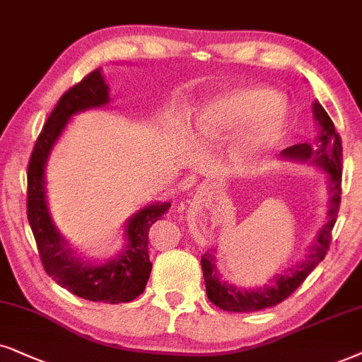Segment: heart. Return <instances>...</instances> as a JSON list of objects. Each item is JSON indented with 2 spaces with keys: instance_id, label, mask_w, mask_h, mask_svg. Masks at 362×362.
Returning <instances> with one entry per match:
<instances>
[{
  "instance_id": "b5f03b06",
  "label": "heart",
  "mask_w": 362,
  "mask_h": 362,
  "mask_svg": "<svg viewBox=\"0 0 362 362\" xmlns=\"http://www.w3.org/2000/svg\"><path fill=\"white\" fill-rule=\"evenodd\" d=\"M269 100L268 90L242 89L211 104L202 119L204 131L214 137L233 136L252 119L233 148V160L240 168L255 165L281 137L283 114Z\"/></svg>"
}]
</instances>
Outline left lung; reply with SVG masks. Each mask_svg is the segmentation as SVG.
<instances>
[{"label": "left lung", "instance_id": "1", "mask_svg": "<svg viewBox=\"0 0 362 362\" xmlns=\"http://www.w3.org/2000/svg\"><path fill=\"white\" fill-rule=\"evenodd\" d=\"M315 119L320 124V136L313 144H296L283 151V157L293 160H310L316 165L325 168L329 173V210H327V221L317 235L316 243L310 248L308 257L296 268H288L269 285L257 290H243L220 278L216 272L214 253L206 252L202 255V269H204L206 296L215 306L230 313H253L264 310V308L276 306L278 303L285 301L288 296L298 290V286L308 278L315 267L326 257L331 245V233L338 218L341 204V182H343V144L339 134L336 132L334 124L322 105L315 103L313 105Z\"/></svg>", "mask_w": 362, "mask_h": 362}]
</instances>
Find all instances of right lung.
<instances>
[{"mask_svg": "<svg viewBox=\"0 0 362 362\" xmlns=\"http://www.w3.org/2000/svg\"><path fill=\"white\" fill-rule=\"evenodd\" d=\"M109 103V90L100 71L89 72L67 89L47 117L28 163V221L35 235L45 272L72 295L89 301L129 303L146 290L152 263L148 259V230L170 209V204L148 205L129 220L127 245L117 258L104 264L84 263L71 257L47 211L45 165L52 146L71 115Z\"/></svg>", "mask_w": 362, "mask_h": 362, "instance_id": "right-lung-1", "label": "right lung"}]
</instances>
